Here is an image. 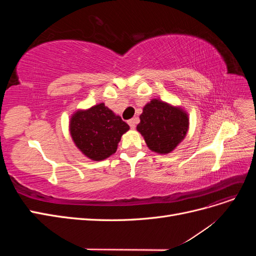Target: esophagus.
I'll return each instance as SVG.
<instances>
[{"label":"esophagus","mask_w":256,"mask_h":256,"mask_svg":"<svg viewBox=\"0 0 256 256\" xmlns=\"http://www.w3.org/2000/svg\"><path fill=\"white\" fill-rule=\"evenodd\" d=\"M138 122V118H131V120H128V124H129V126H130V128H131V129H134Z\"/></svg>","instance_id":"esophagus-1"}]
</instances>
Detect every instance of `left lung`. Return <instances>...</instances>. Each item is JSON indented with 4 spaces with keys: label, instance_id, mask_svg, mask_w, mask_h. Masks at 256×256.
Here are the masks:
<instances>
[{
    "label": "left lung",
    "instance_id": "left-lung-1",
    "mask_svg": "<svg viewBox=\"0 0 256 256\" xmlns=\"http://www.w3.org/2000/svg\"><path fill=\"white\" fill-rule=\"evenodd\" d=\"M188 127V115L182 109L152 99L143 108L136 129L150 150L168 154L184 140Z\"/></svg>",
    "mask_w": 256,
    "mask_h": 256
}]
</instances>
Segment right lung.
Instances as JSON below:
<instances>
[{"instance_id": "right-lung-1", "label": "right lung", "mask_w": 256, "mask_h": 256, "mask_svg": "<svg viewBox=\"0 0 256 256\" xmlns=\"http://www.w3.org/2000/svg\"><path fill=\"white\" fill-rule=\"evenodd\" d=\"M70 134L76 146L92 160L100 161L113 154L129 126L104 104L76 111L70 120Z\"/></svg>"}]
</instances>
